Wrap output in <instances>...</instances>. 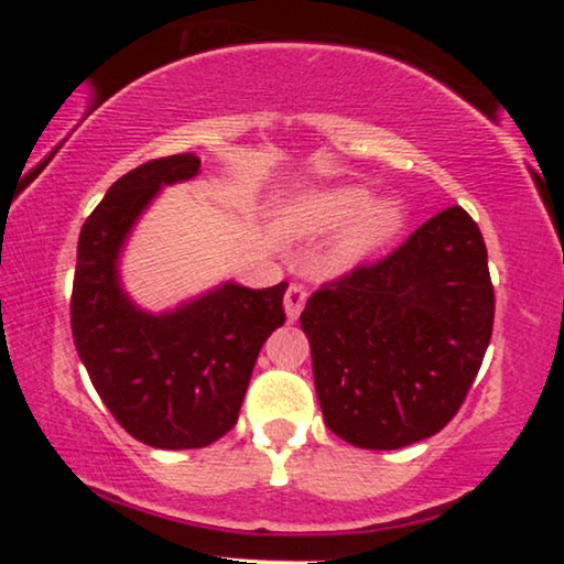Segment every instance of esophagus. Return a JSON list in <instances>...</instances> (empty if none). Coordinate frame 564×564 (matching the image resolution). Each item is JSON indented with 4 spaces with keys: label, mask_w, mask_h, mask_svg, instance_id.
I'll use <instances>...</instances> for the list:
<instances>
[{
    "label": "esophagus",
    "mask_w": 564,
    "mask_h": 564,
    "mask_svg": "<svg viewBox=\"0 0 564 564\" xmlns=\"http://www.w3.org/2000/svg\"><path fill=\"white\" fill-rule=\"evenodd\" d=\"M304 302H307V289L300 286V283H291V286L286 289V296H283V307H286L289 321L300 318Z\"/></svg>",
    "instance_id": "obj_1"
}]
</instances>
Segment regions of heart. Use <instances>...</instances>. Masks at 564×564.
I'll list each match as a JSON object with an SVG mask.
<instances>
[{"label": "heart", "mask_w": 564, "mask_h": 564, "mask_svg": "<svg viewBox=\"0 0 564 564\" xmlns=\"http://www.w3.org/2000/svg\"><path fill=\"white\" fill-rule=\"evenodd\" d=\"M291 219L304 236L341 228L332 246V264L352 268L398 236L403 206L398 200H373V193L364 185H332L304 193Z\"/></svg>", "instance_id": "b5f03b06"}]
</instances>
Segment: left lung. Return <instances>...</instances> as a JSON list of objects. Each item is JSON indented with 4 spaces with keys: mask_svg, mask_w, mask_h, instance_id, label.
<instances>
[{
    "mask_svg": "<svg viewBox=\"0 0 564 564\" xmlns=\"http://www.w3.org/2000/svg\"><path fill=\"white\" fill-rule=\"evenodd\" d=\"M494 313L488 249L462 206L323 283L300 323L328 430L368 451L437 435L480 371Z\"/></svg>",
    "mask_w": 564,
    "mask_h": 564,
    "instance_id": "left-lung-1",
    "label": "left lung"
}]
</instances>
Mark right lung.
I'll list each match as a JSON object with an SVG mask.
<instances>
[{"label":"right lung","instance_id":"right-lung-1","mask_svg":"<svg viewBox=\"0 0 564 564\" xmlns=\"http://www.w3.org/2000/svg\"><path fill=\"white\" fill-rule=\"evenodd\" d=\"M200 172L196 153L153 159L108 187L82 225L70 332L89 379L113 419L140 443L204 448L238 422L257 355L283 326L289 283L206 291L170 313H145L119 278L124 241L164 185Z\"/></svg>","mask_w":564,"mask_h":564}]
</instances>
